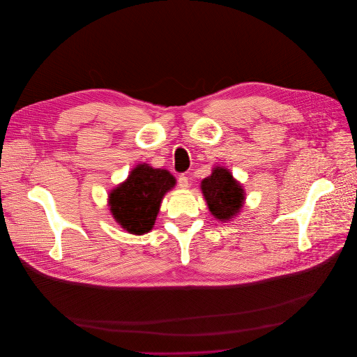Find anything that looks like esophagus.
I'll list each match as a JSON object with an SVG mask.
<instances>
[{
    "instance_id": "1",
    "label": "esophagus",
    "mask_w": 357,
    "mask_h": 357,
    "mask_svg": "<svg viewBox=\"0 0 357 357\" xmlns=\"http://www.w3.org/2000/svg\"><path fill=\"white\" fill-rule=\"evenodd\" d=\"M188 185H190V178H188L185 174H181V176L178 177V187L183 188V190H185V188H188Z\"/></svg>"
}]
</instances>
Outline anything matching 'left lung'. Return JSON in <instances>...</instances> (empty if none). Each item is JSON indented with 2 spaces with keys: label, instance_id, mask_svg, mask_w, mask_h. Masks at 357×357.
<instances>
[{
  "label": "left lung",
  "instance_id": "left-lung-1",
  "mask_svg": "<svg viewBox=\"0 0 357 357\" xmlns=\"http://www.w3.org/2000/svg\"><path fill=\"white\" fill-rule=\"evenodd\" d=\"M201 188L208 210L220 221L236 217L245 202L242 185L222 166L213 169V173L202 180Z\"/></svg>",
  "mask_w": 357,
  "mask_h": 357
}]
</instances>
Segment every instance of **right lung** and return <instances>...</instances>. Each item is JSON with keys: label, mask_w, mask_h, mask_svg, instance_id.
<instances>
[{"label": "right lung", "mask_w": 357, "mask_h": 357, "mask_svg": "<svg viewBox=\"0 0 357 357\" xmlns=\"http://www.w3.org/2000/svg\"><path fill=\"white\" fill-rule=\"evenodd\" d=\"M176 185V178L163 169L137 165L125 183L109 192V211L128 232L143 235L153 229L162 199Z\"/></svg>", "instance_id": "add662e5"}]
</instances>
